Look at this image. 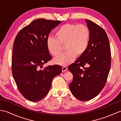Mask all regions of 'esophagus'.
I'll list each match as a JSON object with an SVG mask.
<instances>
[{
	"mask_svg": "<svg viewBox=\"0 0 121 121\" xmlns=\"http://www.w3.org/2000/svg\"><path fill=\"white\" fill-rule=\"evenodd\" d=\"M68 70V68L66 66H63L62 68V72H65Z\"/></svg>",
	"mask_w": 121,
	"mask_h": 121,
	"instance_id": "esophagus-1",
	"label": "esophagus"
}]
</instances>
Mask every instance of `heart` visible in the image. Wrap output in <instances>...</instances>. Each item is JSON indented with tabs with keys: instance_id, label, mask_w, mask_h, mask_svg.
<instances>
[{
	"instance_id": "b5f03b06",
	"label": "heart",
	"mask_w": 121,
	"mask_h": 121,
	"mask_svg": "<svg viewBox=\"0 0 121 121\" xmlns=\"http://www.w3.org/2000/svg\"><path fill=\"white\" fill-rule=\"evenodd\" d=\"M56 38L49 37L46 42L48 50L56 57L62 51V45H65L66 52L55 59L57 65H66L72 63L77 56H82L88 47L90 30L86 25L68 23L59 27L55 32Z\"/></svg>"
}]
</instances>
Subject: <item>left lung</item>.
<instances>
[{
    "label": "left lung",
    "mask_w": 121,
    "mask_h": 121,
    "mask_svg": "<svg viewBox=\"0 0 121 121\" xmlns=\"http://www.w3.org/2000/svg\"><path fill=\"white\" fill-rule=\"evenodd\" d=\"M90 30L88 47L68 69L73 75L69 85L73 96L88 101L98 95L106 85L111 67L110 43L103 28L86 19Z\"/></svg>",
    "instance_id": "obj_1"
}]
</instances>
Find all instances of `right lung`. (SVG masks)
I'll list each match as a JSON object with an SVG mask.
<instances>
[{
    "label": "right lung",
    "mask_w": 121,
    "mask_h": 121,
    "mask_svg": "<svg viewBox=\"0 0 121 121\" xmlns=\"http://www.w3.org/2000/svg\"><path fill=\"white\" fill-rule=\"evenodd\" d=\"M60 21L36 19L20 30L15 38L12 73L19 91L26 99L37 102L48 93L53 78L62 72L59 65L43 64L51 59L46 42L51 30Z\"/></svg>",
    "instance_id": "right-lung-1"
}]
</instances>
